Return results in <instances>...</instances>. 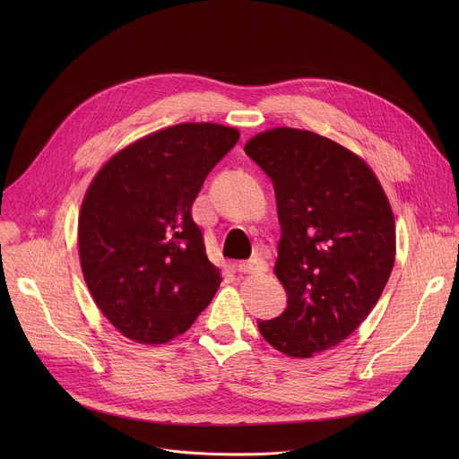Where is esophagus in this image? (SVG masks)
Instances as JSON below:
<instances>
[{"instance_id": "esophagus-1", "label": "esophagus", "mask_w": 459, "mask_h": 459, "mask_svg": "<svg viewBox=\"0 0 459 459\" xmlns=\"http://www.w3.org/2000/svg\"><path fill=\"white\" fill-rule=\"evenodd\" d=\"M239 273H243V274H265V273H269V264L264 257H255L252 261H245V264H239Z\"/></svg>"}]
</instances>
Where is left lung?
Returning a JSON list of instances; mask_svg holds the SVG:
<instances>
[{
    "instance_id": "obj_1",
    "label": "left lung",
    "mask_w": 459,
    "mask_h": 459,
    "mask_svg": "<svg viewBox=\"0 0 459 459\" xmlns=\"http://www.w3.org/2000/svg\"><path fill=\"white\" fill-rule=\"evenodd\" d=\"M245 152L274 185L276 276L289 296L257 329L276 351L310 358L347 340L377 303L394 267V216L367 163L329 138L273 128Z\"/></svg>"
}]
</instances>
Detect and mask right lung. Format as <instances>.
<instances>
[{
  "mask_svg": "<svg viewBox=\"0 0 459 459\" xmlns=\"http://www.w3.org/2000/svg\"><path fill=\"white\" fill-rule=\"evenodd\" d=\"M236 128L181 123L117 152L92 179L78 245L87 287L116 329L158 345L183 334L221 283L192 204Z\"/></svg>",
  "mask_w": 459,
  "mask_h": 459,
  "instance_id": "right-lung-1",
  "label": "right lung"
}]
</instances>
